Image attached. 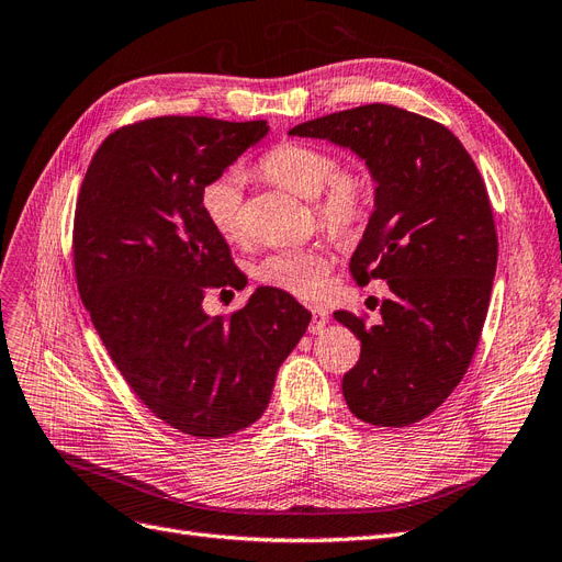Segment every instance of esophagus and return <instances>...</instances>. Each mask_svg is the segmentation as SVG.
I'll return each mask as SVG.
<instances>
[{
  "instance_id": "1",
  "label": "esophagus",
  "mask_w": 562,
  "mask_h": 562,
  "mask_svg": "<svg viewBox=\"0 0 562 562\" xmlns=\"http://www.w3.org/2000/svg\"><path fill=\"white\" fill-rule=\"evenodd\" d=\"M310 312H312V326H310V330L312 333H323V328H326L328 321H330L328 310L321 307V304H312Z\"/></svg>"
}]
</instances>
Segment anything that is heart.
<instances>
[{"mask_svg": "<svg viewBox=\"0 0 562 562\" xmlns=\"http://www.w3.org/2000/svg\"><path fill=\"white\" fill-rule=\"evenodd\" d=\"M260 168L285 190L304 199H316L318 223L337 236L351 234L370 211V178L356 168H337L335 155L326 147L281 143L267 151ZM244 184V171L227 168L201 187V213L227 241H239L246 236ZM326 271L328 258L323 250L291 248L267 255L255 269V277L279 291L312 297L321 291Z\"/></svg>", "mask_w": 562, "mask_h": 562, "instance_id": "1", "label": "heart"}]
</instances>
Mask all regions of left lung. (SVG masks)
Listing matches in <instances>:
<instances>
[{
  "instance_id": "1",
  "label": "left lung",
  "mask_w": 562,
  "mask_h": 562,
  "mask_svg": "<svg viewBox=\"0 0 562 562\" xmlns=\"http://www.w3.org/2000/svg\"><path fill=\"white\" fill-rule=\"evenodd\" d=\"M291 135L351 149L378 184L349 269L361 285L384 279L389 297L372 328L335 312L361 339L342 394L359 419L407 427L452 394L479 347L497 269L485 182L443 124L394 105L318 116Z\"/></svg>"
}]
</instances>
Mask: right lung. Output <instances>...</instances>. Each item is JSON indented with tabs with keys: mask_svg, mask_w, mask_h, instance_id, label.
<instances>
[{
	"mask_svg": "<svg viewBox=\"0 0 562 562\" xmlns=\"http://www.w3.org/2000/svg\"><path fill=\"white\" fill-rule=\"evenodd\" d=\"M267 122L157 116L110 133L75 211L81 302L114 366L173 429L220 438L267 411L279 366L312 314L262 285L229 318L206 288L236 285L229 246L201 213V187L267 135Z\"/></svg>",
	"mask_w": 562,
	"mask_h": 562,
	"instance_id": "add662e5",
	"label": "right lung"
}]
</instances>
